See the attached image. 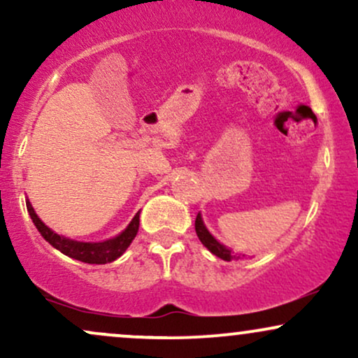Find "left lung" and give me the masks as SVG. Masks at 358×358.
I'll return each instance as SVG.
<instances>
[{"label": "left lung", "instance_id": "obj_1", "mask_svg": "<svg viewBox=\"0 0 358 358\" xmlns=\"http://www.w3.org/2000/svg\"><path fill=\"white\" fill-rule=\"evenodd\" d=\"M195 231H196V236H199L200 242H202L205 248L210 250L213 256L224 259V261L241 259V256H236V254H234L232 250L227 248V245L220 244V242L217 241L210 232H208V229L205 227L203 219H202V215H200V213H199V215H196V219H195ZM242 257H244V256H242Z\"/></svg>", "mask_w": 358, "mask_h": 358}]
</instances>
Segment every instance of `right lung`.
Segmentation results:
<instances>
[{
  "label": "right lung",
  "instance_id": "right-lung-1",
  "mask_svg": "<svg viewBox=\"0 0 358 358\" xmlns=\"http://www.w3.org/2000/svg\"><path fill=\"white\" fill-rule=\"evenodd\" d=\"M27 208L30 213L31 220H34L35 227L38 229V232L42 234V237L52 248L60 250L65 256L77 259V261L87 262V264H108V262L116 261L117 257H121L124 254V250L129 248V244L136 237L138 229H139V212L133 217V220L127 224V227L121 234H117L116 237H110L108 241L101 242H80L69 239V237L59 236L57 232H53L50 227L43 224L40 220V217L36 215L35 208L31 207L30 200L27 199Z\"/></svg>",
  "mask_w": 358,
  "mask_h": 358
}]
</instances>
